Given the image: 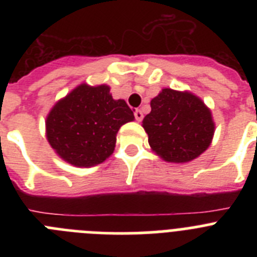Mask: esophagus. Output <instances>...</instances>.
I'll use <instances>...</instances> for the list:
<instances>
[{"label": "esophagus", "instance_id": "obj_1", "mask_svg": "<svg viewBox=\"0 0 257 257\" xmlns=\"http://www.w3.org/2000/svg\"><path fill=\"white\" fill-rule=\"evenodd\" d=\"M134 114H135V118H136V121H142L143 119V117H144V115H143V112L142 110H140V109H136L135 110V113H134Z\"/></svg>", "mask_w": 257, "mask_h": 257}]
</instances>
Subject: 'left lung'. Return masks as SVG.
Listing matches in <instances>:
<instances>
[{
    "label": "left lung",
    "mask_w": 257,
    "mask_h": 257,
    "mask_svg": "<svg viewBox=\"0 0 257 257\" xmlns=\"http://www.w3.org/2000/svg\"><path fill=\"white\" fill-rule=\"evenodd\" d=\"M143 119L148 142L167 162H189L210 147L215 124L210 109L190 92L163 88Z\"/></svg>",
    "instance_id": "8db88e82"
}]
</instances>
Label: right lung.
I'll return each instance as SVG.
<instances>
[{
  "instance_id": "add662e5",
  "label": "right lung",
  "mask_w": 257,
  "mask_h": 257,
  "mask_svg": "<svg viewBox=\"0 0 257 257\" xmlns=\"http://www.w3.org/2000/svg\"><path fill=\"white\" fill-rule=\"evenodd\" d=\"M134 118L130 106L114 100L108 86L81 85L51 109L47 140L70 165L90 167L113 153L119 127Z\"/></svg>"
}]
</instances>
